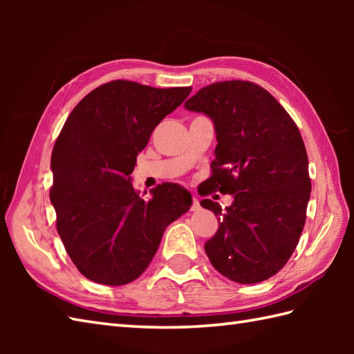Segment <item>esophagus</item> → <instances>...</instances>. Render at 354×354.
Returning <instances> with one entry per match:
<instances>
[{
  "label": "esophagus",
  "instance_id": "1",
  "mask_svg": "<svg viewBox=\"0 0 354 354\" xmlns=\"http://www.w3.org/2000/svg\"><path fill=\"white\" fill-rule=\"evenodd\" d=\"M199 199L196 196H193V202H192V209H199Z\"/></svg>",
  "mask_w": 354,
  "mask_h": 354
}]
</instances>
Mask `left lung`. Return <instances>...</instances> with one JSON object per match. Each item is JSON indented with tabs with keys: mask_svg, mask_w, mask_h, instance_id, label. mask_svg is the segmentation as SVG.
<instances>
[{
	"mask_svg": "<svg viewBox=\"0 0 354 354\" xmlns=\"http://www.w3.org/2000/svg\"><path fill=\"white\" fill-rule=\"evenodd\" d=\"M185 108L204 112L216 129V160L204 194H232V205H201L219 216L205 243L212 265L230 280L254 284L280 270L306 222L310 198L309 161L298 126L265 88L248 80L216 82Z\"/></svg>",
	"mask_w": 354,
	"mask_h": 354,
	"instance_id": "8db88e82",
	"label": "left lung"
}]
</instances>
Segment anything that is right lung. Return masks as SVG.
<instances>
[{
    "instance_id": "1",
    "label": "right lung",
    "mask_w": 354,
    "mask_h": 354,
    "mask_svg": "<svg viewBox=\"0 0 354 354\" xmlns=\"http://www.w3.org/2000/svg\"><path fill=\"white\" fill-rule=\"evenodd\" d=\"M192 86L108 82L82 99L51 153L50 201L70 259L94 283L123 286L145 272L165 228L189 212L192 194L164 183L142 199L131 183L137 155Z\"/></svg>"
}]
</instances>
